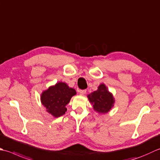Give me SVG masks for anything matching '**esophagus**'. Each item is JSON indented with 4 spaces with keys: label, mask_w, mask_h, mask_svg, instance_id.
<instances>
[{
    "label": "esophagus",
    "mask_w": 160,
    "mask_h": 160,
    "mask_svg": "<svg viewBox=\"0 0 160 160\" xmlns=\"http://www.w3.org/2000/svg\"><path fill=\"white\" fill-rule=\"evenodd\" d=\"M86 92H87V90H85V89H84V90H80V91H79L80 94V95H82V96L85 94Z\"/></svg>",
    "instance_id": "esophagus-1"
}]
</instances>
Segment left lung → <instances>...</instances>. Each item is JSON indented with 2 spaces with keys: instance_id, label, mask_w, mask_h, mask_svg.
I'll return each instance as SVG.
<instances>
[{
  "instance_id": "1",
  "label": "left lung",
  "mask_w": 160,
  "mask_h": 160,
  "mask_svg": "<svg viewBox=\"0 0 160 160\" xmlns=\"http://www.w3.org/2000/svg\"><path fill=\"white\" fill-rule=\"evenodd\" d=\"M89 101L93 104L94 110L98 113H108L114 106V99L110 92H109L104 84H100L98 90L87 96Z\"/></svg>"
}]
</instances>
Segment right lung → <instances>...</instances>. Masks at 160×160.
<instances>
[{"label":"right lung","mask_w":160,"mask_h":160,"mask_svg":"<svg viewBox=\"0 0 160 160\" xmlns=\"http://www.w3.org/2000/svg\"><path fill=\"white\" fill-rule=\"evenodd\" d=\"M76 94V90L64 82H58L44 91L41 96V102L46 111L54 117H59L67 112V105L71 97Z\"/></svg>","instance_id":"obj_1"}]
</instances>
